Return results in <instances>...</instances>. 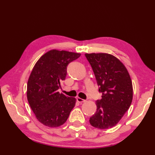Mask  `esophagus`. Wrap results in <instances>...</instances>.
<instances>
[{
    "instance_id": "1",
    "label": "esophagus",
    "mask_w": 155,
    "mask_h": 155,
    "mask_svg": "<svg viewBox=\"0 0 155 155\" xmlns=\"http://www.w3.org/2000/svg\"><path fill=\"white\" fill-rule=\"evenodd\" d=\"M77 101L78 102V103H84V102H85V101H86L85 100L81 98H79V97H78V98H77Z\"/></svg>"
}]
</instances>
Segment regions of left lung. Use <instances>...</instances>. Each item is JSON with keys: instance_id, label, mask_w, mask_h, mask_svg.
I'll use <instances>...</instances> for the list:
<instances>
[{"instance_id": "obj_1", "label": "left lung", "mask_w": 155, "mask_h": 155, "mask_svg": "<svg viewBox=\"0 0 155 155\" xmlns=\"http://www.w3.org/2000/svg\"><path fill=\"white\" fill-rule=\"evenodd\" d=\"M95 75L102 98L90 117L92 127L107 129L116 125L129 109L133 100V85L127 68L116 57L107 53L85 54Z\"/></svg>"}]
</instances>
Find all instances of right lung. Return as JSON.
<instances>
[{"label":"right lung","mask_w":155,"mask_h":155,"mask_svg":"<svg viewBox=\"0 0 155 155\" xmlns=\"http://www.w3.org/2000/svg\"><path fill=\"white\" fill-rule=\"evenodd\" d=\"M81 56L79 53L52 50L41 56L34 66L27 83V100L36 118L48 127L66 122L76 99L60 94L61 81L67 67Z\"/></svg>","instance_id":"1"}]
</instances>
